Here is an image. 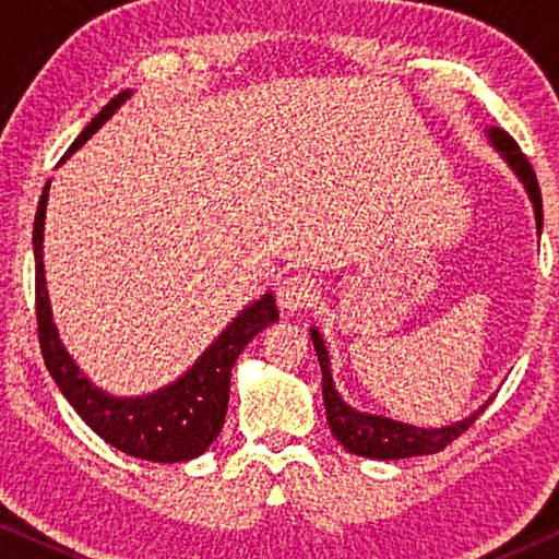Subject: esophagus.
Instances as JSON below:
<instances>
[{"instance_id":"esophagus-1","label":"esophagus","mask_w":559,"mask_h":559,"mask_svg":"<svg viewBox=\"0 0 559 559\" xmlns=\"http://www.w3.org/2000/svg\"><path fill=\"white\" fill-rule=\"evenodd\" d=\"M277 297L280 305L287 312L312 308V302L318 300V285L308 277V274H293V277L282 280Z\"/></svg>"}]
</instances>
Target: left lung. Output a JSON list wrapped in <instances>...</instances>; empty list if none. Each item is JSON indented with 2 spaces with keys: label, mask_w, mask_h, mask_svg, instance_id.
Returning <instances> with one entry per match:
<instances>
[{
  "label": "left lung",
  "mask_w": 559,
  "mask_h": 559,
  "mask_svg": "<svg viewBox=\"0 0 559 559\" xmlns=\"http://www.w3.org/2000/svg\"><path fill=\"white\" fill-rule=\"evenodd\" d=\"M486 136L488 142L493 144V150L499 152L503 163H507L511 170H514L516 178L522 180L526 195H530V201L534 205L537 234H542V193H539L537 175H534L530 159L522 155L519 144L511 140L503 129L488 127ZM310 338H312V346H316L320 371H323V404H325L328 425H331V432L335 435V440H338L341 445L354 455L377 457V461H400V457L440 453V450L450 445L455 438H461V435L476 423L480 412L488 407V402H491L488 400L486 404H480L473 415H468L465 419H457V423L445 425V427H417V425L400 423V419H392V417L361 412L350 407L348 402H343L338 389H335L331 358H328L325 341L318 328H310Z\"/></svg>",
  "instance_id": "1"
}]
</instances>
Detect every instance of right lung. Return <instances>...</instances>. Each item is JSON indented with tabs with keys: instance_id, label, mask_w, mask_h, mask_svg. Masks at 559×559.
Segmentation results:
<instances>
[{
	"instance_id": "obj_1",
	"label": "right lung",
	"mask_w": 559,
	"mask_h": 559,
	"mask_svg": "<svg viewBox=\"0 0 559 559\" xmlns=\"http://www.w3.org/2000/svg\"><path fill=\"white\" fill-rule=\"evenodd\" d=\"M132 98V91H121L114 96L88 127L75 136L71 150L66 152L58 165H63L83 142L91 140L121 104ZM50 180L45 182L40 203L35 213L33 247H35V310H37V335L45 366L50 377L73 409L79 412L83 423L94 430L98 438L109 442L121 453L142 457L152 463H182L193 461L211 448L224 427L228 409V389H231V369L236 358L247 343L262 333L266 325L277 323L280 312L274 305V295L266 293L251 302L236 316L226 331H221L216 341L198 356L190 369L152 394L142 396H114L98 389L86 373L79 369L60 341L58 328L52 323L50 297L45 287V264H43V231H45V209H48Z\"/></svg>"
}]
</instances>
